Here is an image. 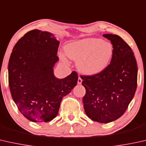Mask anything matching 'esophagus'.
Here are the masks:
<instances>
[{"mask_svg":"<svg viewBox=\"0 0 146 146\" xmlns=\"http://www.w3.org/2000/svg\"><path fill=\"white\" fill-rule=\"evenodd\" d=\"M82 82V78L79 77V78H78V84H81Z\"/></svg>","mask_w":146,"mask_h":146,"instance_id":"34e87169","label":"esophagus"}]
</instances>
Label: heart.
<instances>
[{
	"instance_id": "heart-1",
	"label": "heart",
	"mask_w": 146,
	"mask_h": 146,
	"mask_svg": "<svg viewBox=\"0 0 146 146\" xmlns=\"http://www.w3.org/2000/svg\"><path fill=\"white\" fill-rule=\"evenodd\" d=\"M65 54L76 61L80 72L86 75H95L104 70L108 66L113 54L111 44L98 38H86L65 45ZM65 63L68 60L60 56Z\"/></svg>"
}]
</instances>
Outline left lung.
<instances>
[{
  "mask_svg": "<svg viewBox=\"0 0 146 146\" xmlns=\"http://www.w3.org/2000/svg\"><path fill=\"white\" fill-rule=\"evenodd\" d=\"M113 45L111 62L101 72L81 76L86 88L85 112L94 121L108 123L127 109L137 88L138 68L132 48L117 35L104 34Z\"/></svg>",
  "mask_w": 146,
  "mask_h": 146,
  "instance_id": "obj_1",
  "label": "left lung"
}]
</instances>
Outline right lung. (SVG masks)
<instances>
[{
  "label": "right lung",
  "mask_w": 146,
  "mask_h": 146,
  "mask_svg": "<svg viewBox=\"0 0 146 146\" xmlns=\"http://www.w3.org/2000/svg\"><path fill=\"white\" fill-rule=\"evenodd\" d=\"M59 42L52 33L29 31L17 42L8 62V84L20 113L30 121L48 122L58 115L62 98L76 86L78 74L58 79L53 67Z\"/></svg>",
  "instance_id": "right-lung-1"
}]
</instances>
